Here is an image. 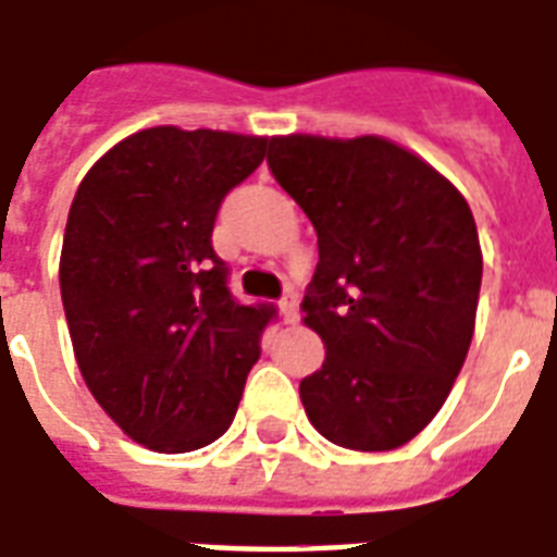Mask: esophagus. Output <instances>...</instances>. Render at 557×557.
I'll return each mask as SVG.
<instances>
[{"label":"esophagus","mask_w":557,"mask_h":557,"mask_svg":"<svg viewBox=\"0 0 557 557\" xmlns=\"http://www.w3.org/2000/svg\"><path fill=\"white\" fill-rule=\"evenodd\" d=\"M280 310H283V319L286 322H298V298H295V292H286L283 298H280Z\"/></svg>","instance_id":"obj_1"}]
</instances>
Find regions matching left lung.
<instances>
[{
	"instance_id": "8db88e82",
	"label": "left lung",
	"mask_w": 557,
	"mask_h": 557,
	"mask_svg": "<svg viewBox=\"0 0 557 557\" xmlns=\"http://www.w3.org/2000/svg\"><path fill=\"white\" fill-rule=\"evenodd\" d=\"M268 169L317 228L305 322L325 361L301 404L325 441L386 453L437 416L468 359L482 283L465 196L386 138L286 135Z\"/></svg>"
}]
</instances>
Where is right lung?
I'll list each match as a JSON object with an SVG mask.
<instances>
[{
	"instance_id": "right-lung-1",
	"label": "right lung",
	"mask_w": 557,
	"mask_h": 557,
	"mask_svg": "<svg viewBox=\"0 0 557 557\" xmlns=\"http://www.w3.org/2000/svg\"><path fill=\"white\" fill-rule=\"evenodd\" d=\"M268 138L157 126L111 147L65 223L60 292L77 368L116 425L157 453L213 443L238 413L274 305H244L211 235Z\"/></svg>"
}]
</instances>
